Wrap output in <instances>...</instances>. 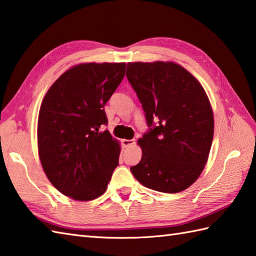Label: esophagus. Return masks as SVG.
I'll return each mask as SVG.
<instances>
[{
	"label": "esophagus",
	"mask_w": 256,
	"mask_h": 256,
	"mask_svg": "<svg viewBox=\"0 0 256 256\" xmlns=\"http://www.w3.org/2000/svg\"><path fill=\"white\" fill-rule=\"evenodd\" d=\"M134 144H135L134 140H122L123 148H130V146H133Z\"/></svg>",
	"instance_id": "34e87169"
}]
</instances>
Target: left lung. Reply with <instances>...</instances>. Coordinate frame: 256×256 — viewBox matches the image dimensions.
<instances>
[{"instance_id": "obj_1", "label": "left lung", "mask_w": 256, "mask_h": 256, "mask_svg": "<svg viewBox=\"0 0 256 256\" xmlns=\"http://www.w3.org/2000/svg\"><path fill=\"white\" fill-rule=\"evenodd\" d=\"M126 77L150 128L138 140L142 158L130 170L145 187L180 192L197 180L210 153L214 122L206 91L172 62H128Z\"/></svg>"}]
</instances>
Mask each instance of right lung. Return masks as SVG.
<instances>
[{"label": "right lung", "instance_id": "add662e5", "mask_svg": "<svg viewBox=\"0 0 256 256\" xmlns=\"http://www.w3.org/2000/svg\"><path fill=\"white\" fill-rule=\"evenodd\" d=\"M125 62H88L68 69L47 91L38 114V154L52 186L74 200L104 194L118 165L120 144L104 106L121 84Z\"/></svg>", "mask_w": 256, "mask_h": 256}]
</instances>
